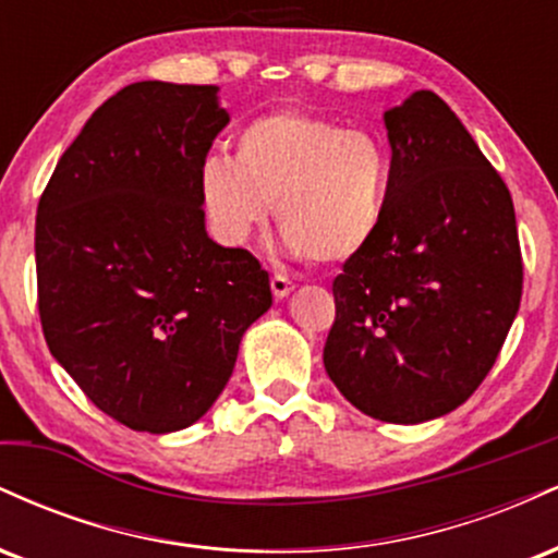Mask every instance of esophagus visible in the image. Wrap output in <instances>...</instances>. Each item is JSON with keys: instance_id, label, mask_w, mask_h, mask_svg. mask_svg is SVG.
<instances>
[{"instance_id": "1", "label": "esophagus", "mask_w": 558, "mask_h": 558, "mask_svg": "<svg viewBox=\"0 0 558 558\" xmlns=\"http://www.w3.org/2000/svg\"><path fill=\"white\" fill-rule=\"evenodd\" d=\"M270 288H272L275 299H286L288 293L293 291V280L288 278V275H280V272H275L272 278H270Z\"/></svg>"}]
</instances>
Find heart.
<instances>
[{
    "label": "heart",
    "mask_w": 558,
    "mask_h": 558,
    "mask_svg": "<svg viewBox=\"0 0 558 558\" xmlns=\"http://www.w3.org/2000/svg\"><path fill=\"white\" fill-rule=\"evenodd\" d=\"M393 162L380 138L304 110L246 123L235 155L204 159V209L226 243H243L270 215L293 254L338 265L369 246L386 220Z\"/></svg>",
    "instance_id": "b5f03b06"
}]
</instances>
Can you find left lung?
Segmentation results:
<instances>
[{"label": "left lung", "mask_w": 558, "mask_h": 558, "mask_svg": "<svg viewBox=\"0 0 558 558\" xmlns=\"http://www.w3.org/2000/svg\"><path fill=\"white\" fill-rule=\"evenodd\" d=\"M386 220L332 280L323 362L369 417L417 425L475 393L522 299L511 194L451 107L414 92L386 112Z\"/></svg>", "instance_id": "left-lung-1"}]
</instances>
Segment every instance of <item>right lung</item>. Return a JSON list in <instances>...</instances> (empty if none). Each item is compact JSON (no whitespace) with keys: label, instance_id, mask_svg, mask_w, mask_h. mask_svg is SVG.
Returning <instances> with one entry per match:
<instances>
[{"label":"right lung","instance_id":"right-lung-1","mask_svg":"<svg viewBox=\"0 0 558 558\" xmlns=\"http://www.w3.org/2000/svg\"><path fill=\"white\" fill-rule=\"evenodd\" d=\"M226 125L217 86L131 83L88 118L38 198L44 338L131 430L204 417L272 304L259 259L204 230L198 172Z\"/></svg>","mask_w":558,"mask_h":558}]
</instances>
